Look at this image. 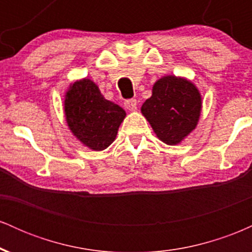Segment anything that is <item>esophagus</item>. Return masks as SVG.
<instances>
[{"label":"esophagus","mask_w":252,"mask_h":252,"mask_svg":"<svg viewBox=\"0 0 252 252\" xmlns=\"http://www.w3.org/2000/svg\"><path fill=\"white\" fill-rule=\"evenodd\" d=\"M124 106H126L129 111H136V110H137V102H136V99H128L124 103Z\"/></svg>","instance_id":"34e87169"}]
</instances>
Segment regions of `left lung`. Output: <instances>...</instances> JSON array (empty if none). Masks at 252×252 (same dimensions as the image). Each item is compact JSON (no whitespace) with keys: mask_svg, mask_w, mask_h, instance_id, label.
I'll use <instances>...</instances> for the list:
<instances>
[{"mask_svg":"<svg viewBox=\"0 0 252 252\" xmlns=\"http://www.w3.org/2000/svg\"><path fill=\"white\" fill-rule=\"evenodd\" d=\"M201 106L200 92L190 80L164 76L153 85L141 112L163 143L176 146L195 129Z\"/></svg>","mask_w":252,"mask_h":252,"instance_id":"8db88e82","label":"left lung"}]
</instances>
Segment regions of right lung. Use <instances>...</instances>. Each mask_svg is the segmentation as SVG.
I'll return each instance as SVG.
<instances>
[{"label": "right lung", "instance_id": "obj_1", "mask_svg": "<svg viewBox=\"0 0 252 252\" xmlns=\"http://www.w3.org/2000/svg\"><path fill=\"white\" fill-rule=\"evenodd\" d=\"M63 111L72 134L96 152L114 142L126 116L120 105L105 99L96 84L88 78L71 84L65 94Z\"/></svg>", "mask_w": 252, "mask_h": 252}]
</instances>
